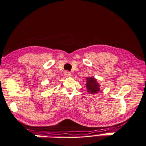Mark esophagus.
<instances>
[{
  "label": "esophagus",
  "mask_w": 146,
  "mask_h": 146,
  "mask_svg": "<svg viewBox=\"0 0 146 146\" xmlns=\"http://www.w3.org/2000/svg\"><path fill=\"white\" fill-rule=\"evenodd\" d=\"M64 76L66 77H70L71 76V73L68 71V70H66V71L64 72Z\"/></svg>",
  "instance_id": "esophagus-1"
}]
</instances>
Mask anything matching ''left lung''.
Returning <instances> with one entry per match:
<instances>
[{
    "instance_id": "obj_1",
    "label": "left lung",
    "mask_w": 146,
    "mask_h": 146,
    "mask_svg": "<svg viewBox=\"0 0 146 146\" xmlns=\"http://www.w3.org/2000/svg\"><path fill=\"white\" fill-rule=\"evenodd\" d=\"M86 80L87 83L86 87L87 88L88 91L90 92V93L94 94L100 90V86L96 78L94 77H87Z\"/></svg>"
}]
</instances>
